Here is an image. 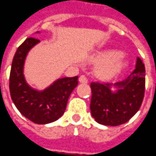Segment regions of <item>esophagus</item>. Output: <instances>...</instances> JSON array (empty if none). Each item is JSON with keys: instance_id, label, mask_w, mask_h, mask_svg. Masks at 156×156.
<instances>
[{"instance_id": "1", "label": "esophagus", "mask_w": 156, "mask_h": 156, "mask_svg": "<svg viewBox=\"0 0 156 156\" xmlns=\"http://www.w3.org/2000/svg\"><path fill=\"white\" fill-rule=\"evenodd\" d=\"M79 82L82 83V84H87V80L84 76H81L79 77Z\"/></svg>"}]
</instances>
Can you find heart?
<instances>
[{
    "label": "heart",
    "instance_id": "obj_1",
    "mask_svg": "<svg viewBox=\"0 0 156 156\" xmlns=\"http://www.w3.org/2000/svg\"><path fill=\"white\" fill-rule=\"evenodd\" d=\"M91 62L98 64L94 73L101 80H114L129 68V62L116 50L99 51L91 58Z\"/></svg>",
    "mask_w": 156,
    "mask_h": 156
}]
</instances>
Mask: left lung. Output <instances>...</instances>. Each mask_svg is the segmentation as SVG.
Listing matches in <instances>:
<instances>
[{"label": "left lung", "instance_id": "1", "mask_svg": "<svg viewBox=\"0 0 156 156\" xmlns=\"http://www.w3.org/2000/svg\"><path fill=\"white\" fill-rule=\"evenodd\" d=\"M91 114L97 123L118 126L128 122L141 107L145 90V68L137 57L136 69L121 82L91 83Z\"/></svg>", "mask_w": 156, "mask_h": 156}]
</instances>
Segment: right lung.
Returning a JSON list of instances; mask_svg holds the SVG:
<instances>
[{
	"mask_svg": "<svg viewBox=\"0 0 156 156\" xmlns=\"http://www.w3.org/2000/svg\"><path fill=\"white\" fill-rule=\"evenodd\" d=\"M39 43L38 39L28 37L17 49L11 67L9 89L13 104L24 117L35 124H46L64 113L69 95L78 85V76L59 78L43 90L29 85L24 74L25 62L29 51Z\"/></svg>",
	"mask_w": 156,
	"mask_h": 156,
	"instance_id": "1",
	"label": "right lung"
}]
</instances>
